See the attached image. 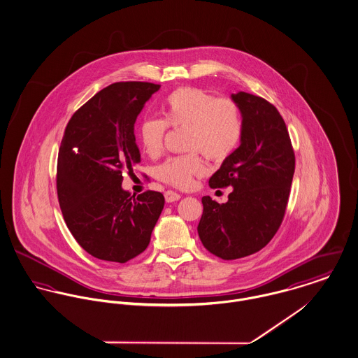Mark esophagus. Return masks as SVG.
<instances>
[{"instance_id":"34e87169","label":"esophagus","mask_w":358,"mask_h":358,"mask_svg":"<svg viewBox=\"0 0 358 358\" xmlns=\"http://www.w3.org/2000/svg\"><path fill=\"white\" fill-rule=\"evenodd\" d=\"M164 198H166L167 202H175V201L180 199V194L175 192V191L168 190L164 192Z\"/></svg>"}]
</instances>
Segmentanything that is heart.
I'll return each mask as SVG.
<instances>
[{"instance_id": "b5f03b06", "label": "heart", "mask_w": 358, "mask_h": 358, "mask_svg": "<svg viewBox=\"0 0 358 358\" xmlns=\"http://www.w3.org/2000/svg\"><path fill=\"white\" fill-rule=\"evenodd\" d=\"M163 120H145L140 140L150 156L163 150L167 126L186 127V148L201 150L210 160L222 162L238 148L243 123L238 104L199 88H179L166 97L162 106ZM205 172V163L198 152L168 159L157 169L159 178L179 189L190 187L195 176Z\"/></svg>"}]
</instances>
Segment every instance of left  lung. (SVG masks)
<instances>
[{"instance_id": "8db88e82", "label": "left lung", "mask_w": 358, "mask_h": 358, "mask_svg": "<svg viewBox=\"0 0 358 358\" xmlns=\"http://www.w3.org/2000/svg\"><path fill=\"white\" fill-rule=\"evenodd\" d=\"M243 133L240 145L212 175V189L231 186L228 202L202 198L198 235L215 257L251 255L273 238L285 215L294 173V152L278 110L259 96L238 92Z\"/></svg>"}]
</instances>
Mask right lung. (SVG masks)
<instances>
[{
    "mask_svg": "<svg viewBox=\"0 0 358 358\" xmlns=\"http://www.w3.org/2000/svg\"><path fill=\"white\" fill-rule=\"evenodd\" d=\"M160 85L115 83L69 120L58 153L57 192L73 238L92 257L124 263L148 247L164 195L122 189L123 171L141 162L134 123Z\"/></svg>",
    "mask_w": 358,
    "mask_h": 358,
    "instance_id": "1",
    "label": "right lung"
}]
</instances>
